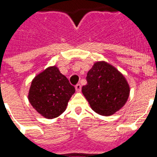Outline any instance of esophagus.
<instances>
[{"mask_svg": "<svg viewBox=\"0 0 157 157\" xmlns=\"http://www.w3.org/2000/svg\"><path fill=\"white\" fill-rule=\"evenodd\" d=\"M75 90H76V92H81V90H82V86H81V84H77V85L75 86Z\"/></svg>", "mask_w": 157, "mask_h": 157, "instance_id": "1", "label": "esophagus"}]
</instances>
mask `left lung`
<instances>
[{
  "label": "left lung",
  "mask_w": 157,
  "mask_h": 157,
  "mask_svg": "<svg viewBox=\"0 0 157 157\" xmlns=\"http://www.w3.org/2000/svg\"><path fill=\"white\" fill-rule=\"evenodd\" d=\"M82 93L92 109L102 116L114 114L129 96V85L121 72L106 61H97L86 75Z\"/></svg>",
  "instance_id": "1"
}]
</instances>
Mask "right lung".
Listing matches in <instances>:
<instances>
[{"label":"right lung","instance_id":"add662e5","mask_svg":"<svg viewBox=\"0 0 157 157\" xmlns=\"http://www.w3.org/2000/svg\"><path fill=\"white\" fill-rule=\"evenodd\" d=\"M75 87L60 73L57 66H49L33 79L29 88V102L39 114L48 119L65 112Z\"/></svg>","mask_w":157,"mask_h":157}]
</instances>
